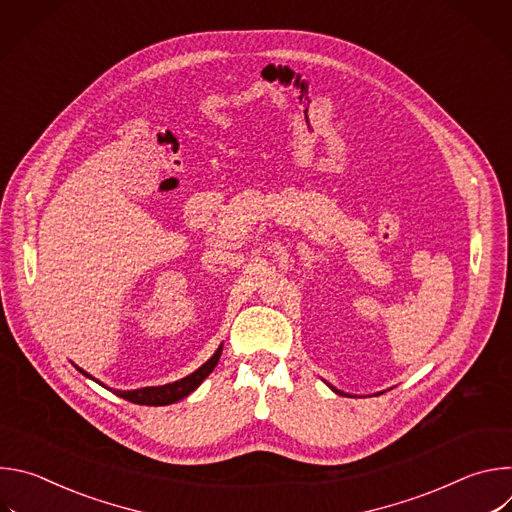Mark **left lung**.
Listing matches in <instances>:
<instances>
[{
	"label": "left lung",
	"mask_w": 512,
	"mask_h": 512,
	"mask_svg": "<svg viewBox=\"0 0 512 512\" xmlns=\"http://www.w3.org/2000/svg\"><path fill=\"white\" fill-rule=\"evenodd\" d=\"M330 389H332L334 393H338V395H346V393H342V391H338V389H334V387H330ZM346 397H348V395H346Z\"/></svg>",
	"instance_id": "1"
}]
</instances>
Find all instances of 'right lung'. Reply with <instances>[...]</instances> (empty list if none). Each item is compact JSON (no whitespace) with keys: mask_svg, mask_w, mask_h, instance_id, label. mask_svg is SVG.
Returning <instances> with one entry per match:
<instances>
[{"mask_svg":"<svg viewBox=\"0 0 512 512\" xmlns=\"http://www.w3.org/2000/svg\"><path fill=\"white\" fill-rule=\"evenodd\" d=\"M221 352H223V344L218 346V350L202 364L200 369H196L192 375L180 379V381H174V383H168V385H162V387H143V389H133V391H113L115 395L123 397L125 401H131V403H137V405H170V403H176L184 397H188L192 391H196L200 387V383L214 371L218 358H221ZM77 371H81L85 377L93 379L91 375H87L83 369L77 367ZM95 383H99L97 379H93ZM103 385V383H99ZM105 387V385H103Z\"/></svg>","mask_w":512,"mask_h":512,"instance_id":"add662e5","label":"right lung"}]
</instances>
